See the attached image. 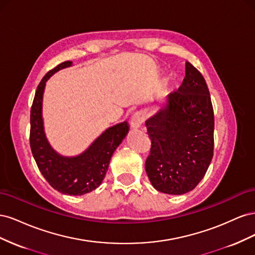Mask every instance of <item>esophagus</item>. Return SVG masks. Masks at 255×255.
<instances>
[{"label":"esophagus","instance_id":"esophagus-1","mask_svg":"<svg viewBox=\"0 0 255 255\" xmlns=\"http://www.w3.org/2000/svg\"><path fill=\"white\" fill-rule=\"evenodd\" d=\"M144 114L142 112H137L133 115L132 119H130V126H132L134 128H138L142 126V123L144 122Z\"/></svg>","mask_w":255,"mask_h":255}]
</instances>
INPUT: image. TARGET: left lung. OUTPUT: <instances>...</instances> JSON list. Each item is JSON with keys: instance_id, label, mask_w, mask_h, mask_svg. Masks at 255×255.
<instances>
[{"instance_id": "8db88e82", "label": "left lung", "mask_w": 255, "mask_h": 255, "mask_svg": "<svg viewBox=\"0 0 255 255\" xmlns=\"http://www.w3.org/2000/svg\"><path fill=\"white\" fill-rule=\"evenodd\" d=\"M151 139L145 171L153 187L183 195L203 179L214 155V109L210 90L198 69L186 64L181 87L145 122Z\"/></svg>"}]
</instances>
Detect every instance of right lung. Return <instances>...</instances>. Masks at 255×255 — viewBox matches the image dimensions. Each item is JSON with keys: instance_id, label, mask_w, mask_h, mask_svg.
<instances>
[{"instance_id": "obj_1", "label": "right lung", "mask_w": 255, "mask_h": 255, "mask_svg": "<svg viewBox=\"0 0 255 255\" xmlns=\"http://www.w3.org/2000/svg\"><path fill=\"white\" fill-rule=\"evenodd\" d=\"M71 64L72 61L68 60L53 68L38 85L30 107L29 144L38 169L54 189L65 195L82 196L102 183L113 153L125 139L128 126L123 122L106 129L87 151L76 157H63L51 148L43 132L41 117L45 82L53 73Z\"/></svg>"}]
</instances>
